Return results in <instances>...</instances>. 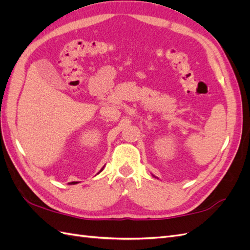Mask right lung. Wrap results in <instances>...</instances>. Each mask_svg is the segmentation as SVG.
Segmentation results:
<instances>
[{"label":"right lung","instance_id":"right-lung-1","mask_svg":"<svg viewBox=\"0 0 250 250\" xmlns=\"http://www.w3.org/2000/svg\"><path fill=\"white\" fill-rule=\"evenodd\" d=\"M104 168H102V169L98 172V173H100V172H101L102 170H104ZM68 184H69V185H75V184H78V182H72V183H68Z\"/></svg>","mask_w":250,"mask_h":250}]
</instances>
